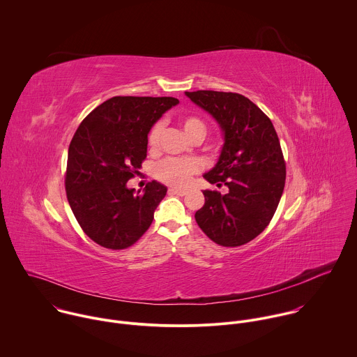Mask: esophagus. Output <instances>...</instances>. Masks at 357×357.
I'll list each match as a JSON object with an SVG mask.
<instances>
[{
	"label": "esophagus",
	"mask_w": 357,
	"mask_h": 357,
	"mask_svg": "<svg viewBox=\"0 0 357 357\" xmlns=\"http://www.w3.org/2000/svg\"><path fill=\"white\" fill-rule=\"evenodd\" d=\"M169 194L185 195V194H187V190H184V188H177V187H172V188H169Z\"/></svg>",
	"instance_id": "esophagus-1"
}]
</instances>
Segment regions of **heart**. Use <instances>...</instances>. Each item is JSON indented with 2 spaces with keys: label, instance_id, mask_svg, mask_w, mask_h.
Here are the masks:
<instances>
[{
  "label": "heart",
  "instance_id": "1",
  "mask_svg": "<svg viewBox=\"0 0 357 357\" xmlns=\"http://www.w3.org/2000/svg\"><path fill=\"white\" fill-rule=\"evenodd\" d=\"M184 132L191 137L194 134L205 135V124L194 116H187L181 121ZM162 131L160 123H156L148 135V144L151 148H155L159 142V135ZM199 170V163L194 159H176L169 158L160 162L156 166V177L172 185H184L190 181L191 176Z\"/></svg>",
  "mask_w": 357,
  "mask_h": 357
}]
</instances>
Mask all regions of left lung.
Segmentation results:
<instances>
[{
    "instance_id": "left-lung-1",
    "label": "left lung",
    "mask_w": 357,
    "mask_h": 357,
    "mask_svg": "<svg viewBox=\"0 0 357 357\" xmlns=\"http://www.w3.org/2000/svg\"><path fill=\"white\" fill-rule=\"evenodd\" d=\"M223 132L216 165L204 174L226 194L204 191L197 211L201 230L222 246H239L257 237L270 223L285 184V162L271 120L250 100L236 93L185 91Z\"/></svg>"
}]
</instances>
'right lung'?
<instances>
[{
    "label": "right lung",
    "mask_w": 357,
    "mask_h": 357,
    "mask_svg": "<svg viewBox=\"0 0 357 357\" xmlns=\"http://www.w3.org/2000/svg\"><path fill=\"white\" fill-rule=\"evenodd\" d=\"M178 104L173 97H114L76 130L65 188L83 231L109 249H124L149 229L167 187L151 181L134 195L127 181L146 158L152 126Z\"/></svg>",
    "instance_id": "right-lung-1"
}]
</instances>
